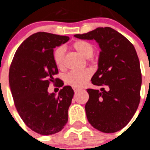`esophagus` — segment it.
<instances>
[{
  "instance_id": "obj_1",
  "label": "esophagus",
  "mask_w": 150,
  "mask_h": 150,
  "mask_svg": "<svg viewBox=\"0 0 150 150\" xmlns=\"http://www.w3.org/2000/svg\"><path fill=\"white\" fill-rule=\"evenodd\" d=\"M73 90H74V91H75V92H78V90H79V89H78V88H73Z\"/></svg>"
}]
</instances>
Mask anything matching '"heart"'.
<instances>
[{
	"instance_id": "obj_1",
	"label": "heart",
	"mask_w": 150,
	"mask_h": 150,
	"mask_svg": "<svg viewBox=\"0 0 150 150\" xmlns=\"http://www.w3.org/2000/svg\"><path fill=\"white\" fill-rule=\"evenodd\" d=\"M72 47L78 53L81 54L85 58L91 59L94 54L95 48L90 42L86 40H77L72 45ZM64 57L65 51L62 47H58L54 51L53 60L55 65L60 69H64ZM93 72L89 69L81 71H72L67 73L64 77V81L68 86L74 88H81L87 84L91 78Z\"/></svg>"
}]
</instances>
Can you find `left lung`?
<instances>
[{
    "label": "left lung",
    "mask_w": 150,
    "mask_h": 150,
    "mask_svg": "<svg viewBox=\"0 0 150 150\" xmlns=\"http://www.w3.org/2000/svg\"><path fill=\"white\" fill-rule=\"evenodd\" d=\"M75 36L95 40L101 48L98 69L91 81L102 88L101 91L87 90V120L100 132H118L132 120L140 103L142 78L135 48L123 35L109 27Z\"/></svg>",
    "instance_id": "obj_1"
}]
</instances>
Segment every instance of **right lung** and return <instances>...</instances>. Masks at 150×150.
Here are the masks:
<instances>
[{"instance_id": "add662e5", "label": "right lung", "mask_w": 150, "mask_h": 150, "mask_svg": "<svg viewBox=\"0 0 150 150\" xmlns=\"http://www.w3.org/2000/svg\"><path fill=\"white\" fill-rule=\"evenodd\" d=\"M69 37L38 32L30 36L18 47L9 67V82L15 106L28 127L38 134L59 132L68 122V110L74 91L65 86L57 96L48 94L52 83L63 87L54 78L58 74L53 60L54 48Z\"/></svg>"}]
</instances>
